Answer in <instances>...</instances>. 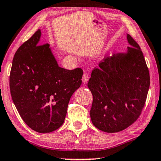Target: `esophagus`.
Returning <instances> with one entry per match:
<instances>
[{
	"instance_id": "obj_1",
	"label": "esophagus",
	"mask_w": 161,
	"mask_h": 161,
	"mask_svg": "<svg viewBox=\"0 0 161 161\" xmlns=\"http://www.w3.org/2000/svg\"><path fill=\"white\" fill-rule=\"evenodd\" d=\"M81 80H82V82L84 84H87L88 82V80H89V76L87 74H84L82 79H81Z\"/></svg>"
}]
</instances>
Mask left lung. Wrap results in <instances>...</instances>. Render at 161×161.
Returning <instances> with one entry per match:
<instances>
[{
	"instance_id": "1",
	"label": "left lung",
	"mask_w": 161,
	"mask_h": 161,
	"mask_svg": "<svg viewBox=\"0 0 161 161\" xmlns=\"http://www.w3.org/2000/svg\"><path fill=\"white\" fill-rule=\"evenodd\" d=\"M126 52L105 57L91 74L90 114L95 127L108 133L131 125L141 114L150 87V74L140 47L129 34Z\"/></svg>"
}]
</instances>
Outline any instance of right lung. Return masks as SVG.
<instances>
[{
  "label": "right lung",
  "mask_w": 161,
  "mask_h": 161,
  "mask_svg": "<svg viewBox=\"0 0 161 161\" xmlns=\"http://www.w3.org/2000/svg\"><path fill=\"white\" fill-rule=\"evenodd\" d=\"M38 30L14 55L9 85L21 119L32 130L49 133L61 126L71 95L80 87L83 71L61 68L49 44L40 45Z\"/></svg>",
  "instance_id": "1"
}]
</instances>
